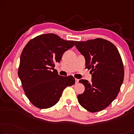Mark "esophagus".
<instances>
[{"label":"esophagus","mask_w":134,"mask_h":134,"mask_svg":"<svg viewBox=\"0 0 134 134\" xmlns=\"http://www.w3.org/2000/svg\"><path fill=\"white\" fill-rule=\"evenodd\" d=\"M79 82V79H75V83H77Z\"/></svg>","instance_id":"34e87169"}]
</instances>
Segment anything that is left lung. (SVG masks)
<instances>
[{
  "mask_svg": "<svg viewBox=\"0 0 134 134\" xmlns=\"http://www.w3.org/2000/svg\"><path fill=\"white\" fill-rule=\"evenodd\" d=\"M85 59V68L91 70V82L79 80L85 87L77 96L79 104L91 113L102 111L116 98L124 79V67L117 47L102 38L75 41Z\"/></svg>",
  "mask_w": 134,
  "mask_h": 134,
  "instance_id": "8db88e82",
  "label": "left lung"
}]
</instances>
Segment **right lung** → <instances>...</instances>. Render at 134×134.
Wrapping results in <instances>:
<instances>
[{
  "label": "right lung",
  "mask_w": 134,
  "mask_h": 134,
  "mask_svg": "<svg viewBox=\"0 0 134 134\" xmlns=\"http://www.w3.org/2000/svg\"><path fill=\"white\" fill-rule=\"evenodd\" d=\"M75 45L54 34L37 36L24 47L18 75L29 101L40 109L57 103L65 88L75 84L72 76H61L54 69L65 51Z\"/></svg>",
  "instance_id": "add662e5"
}]
</instances>
